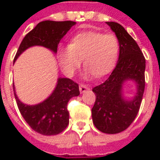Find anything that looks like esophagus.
Listing matches in <instances>:
<instances>
[{
  "label": "esophagus",
  "mask_w": 160,
  "mask_h": 160,
  "mask_svg": "<svg viewBox=\"0 0 160 160\" xmlns=\"http://www.w3.org/2000/svg\"><path fill=\"white\" fill-rule=\"evenodd\" d=\"M87 90H89V87H88L87 85H83V84L80 85V93H84V92H86Z\"/></svg>",
  "instance_id": "34e87169"
}]
</instances>
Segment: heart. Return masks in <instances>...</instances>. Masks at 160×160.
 I'll return each mask as SVG.
<instances>
[{"instance_id": "heart-1", "label": "heart", "mask_w": 160, "mask_h": 160, "mask_svg": "<svg viewBox=\"0 0 160 160\" xmlns=\"http://www.w3.org/2000/svg\"><path fill=\"white\" fill-rule=\"evenodd\" d=\"M120 45L114 34L88 31L77 34L67 47L58 51V61L63 72L68 76L74 74L81 65L86 68L85 76L93 74L104 77L113 69L119 56Z\"/></svg>"}]
</instances>
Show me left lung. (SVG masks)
I'll return each mask as SVG.
<instances>
[{"instance_id":"left-lung-1","label":"left lung","mask_w":160,"mask_h":160,"mask_svg":"<svg viewBox=\"0 0 160 160\" xmlns=\"http://www.w3.org/2000/svg\"><path fill=\"white\" fill-rule=\"evenodd\" d=\"M119 41L117 66L107 80L92 89L96 101L92 109L95 127L105 134H118L129 127L137 116L145 90L146 60L137 42L120 24L106 22ZM131 80L137 86L133 98L124 97L123 85Z\"/></svg>"}]
</instances>
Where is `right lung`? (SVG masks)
Masks as SVG:
<instances>
[{
  "label": "right lung",
  "instance_id": "obj_1",
  "mask_svg": "<svg viewBox=\"0 0 160 160\" xmlns=\"http://www.w3.org/2000/svg\"><path fill=\"white\" fill-rule=\"evenodd\" d=\"M74 21L45 20L38 23L27 33L16 53L14 61L25 50L32 46H42L56 54L57 46ZM16 102L24 119L33 130L43 135H56L62 132L69 122L67 104L71 98L80 95L79 85L68 78H58L53 92L39 104H24L19 100L13 85Z\"/></svg>",
  "mask_w": 160,
  "mask_h": 160
}]
</instances>
